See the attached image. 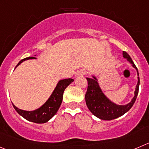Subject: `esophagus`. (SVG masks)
I'll list each match as a JSON object with an SVG mask.
<instances>
[{"instance_id":"esophagus-1","label":"esophagus","mask_w":149,"mask_h":149,"mask_svg":"<svg viewBox=\"0 0 149 149\" xmlns=\"http://www.w3.org/2000/svg\"><path fill=\"white\" fill-rule=\"evenodd\" d=\"M86 73V71L84 70H78L76 73V77H79V76H84V74Z\"/></svg>"}]
</instances>
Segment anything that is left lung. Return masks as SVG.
Instances as JSON below:
<instances>
[{"instance_id":"8db88e82","label":"left lung","mask_w":149,"mask_h":149,"mask_svg":"<svg viewBox=\"0 0 149 149\" xmlns=\"http://www.w3.org/2000/svg\"><path fill=\"white\" fill-rule=\"evenodd\" d=\"M123 56L126 59L129 63L132 65L133 68H135V70H137V76H139L138 70L132 60L130 56L126 52L123 51ZM87 80L88 81V87L85 94L86 104L89 110L101 120H111L118 118L127 112L135 102L140 85L139 76H137V84L134 90V97L130 102L125 105L116 104L106 96L100 87L96 76L93 75L92 78H87Z\"/></svg>"}]
</instances>
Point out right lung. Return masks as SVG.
<instances>
[{"label":"right lung","instance_id":"1","mask_svg":"<svg viewBox=\"0 0 149 149\" xmlns=\"http://www.w3.org/2000/svg\"><path fill=\"white\" fill-rule=\"evenodd\" d=\"M34 56H36L37 55ZM35 59H37V58L34 57V56L25 58V59L20 61L16 68L24 61ZM73 81L74 80L73 79H65L59 80L48 99L40 107L34 109V110H23V109H20L17 107L13 104H12V105H13L14 108L17 111V112L29 121L36 123H45L49 120H51L56 115V113L57 112L58 109H59V107L62 104L64 91L66 89V87L69 84H71Z\"/></svg>","mask_w":149,"mask_h":149}]
</instances>
